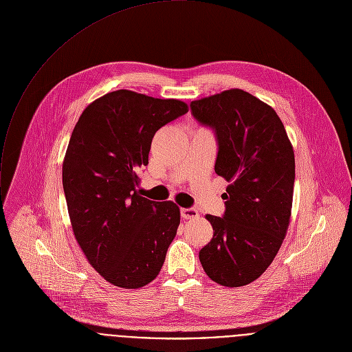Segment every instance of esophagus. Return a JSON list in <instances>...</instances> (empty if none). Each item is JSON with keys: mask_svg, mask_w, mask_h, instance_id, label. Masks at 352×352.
<instances>
[{"mask_svg": "<svg viewBox=\"0 0 352 352\" xmlns=\"http://www.w3.org/2000/svg\"><path fill=\"white\" fill-rule=\"evenodd\" d=\"M181 215L185 219H196L199 218V211L196 208H181Z\"/></svg>", "mask_w": 352, "mask_h": 352, "instance_id": "obj_1", "label": "esophagus"}]
</instances>
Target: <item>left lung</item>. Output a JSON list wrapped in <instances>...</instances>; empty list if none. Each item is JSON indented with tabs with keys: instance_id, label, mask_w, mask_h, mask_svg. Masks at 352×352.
I'll return each mask as SVG.
<instances>
[{
	"instance_id": "1",
	"label": "left lung",
	"mask_w": 352,
	"mask_h": 352,
	"mask_svg": "<svg viewBox=\"0 0 352 352\" xmlns=\"http://www.w3.org/2000/svg\"><path fill=\"white\" fill-rule=\"evenodd\" d=\"M190 109L197 122L215 130V173L229 182L225 215H206L214 236L199 258L217 284L243 287L266 272L285 239L294 148L277 112L241 89L195 100Z\"/></svg>"
}]
</instances>
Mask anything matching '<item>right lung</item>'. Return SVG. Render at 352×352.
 <instances>
[{"label":"right lung","instance_id":"obj_1","mask_svg":"<svg viewBox=\"0 0 352 352\" xmlns=\"http://www.w3.org/2000/svg\"><path fill=\"white\" fill-rule=\"evenodd\" d=\"M188 104L116 90L79 116L63 162V188L75 239L108 283L137 289L153 281L179 226V207L140 196L155 133Z\"/></svg>","mask_w":352,"mask_h":352}]
</instances>
